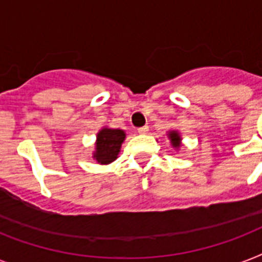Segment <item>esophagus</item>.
Segmentation results:
<instances>
[{"label": "esophagus", "instance_id": "obj_1", "mask_svg": "<svg viewBox=\"0 0 262 262\" xmlns=\"http://www.w3.org/2000/svg\"><path fill=\"white\" fill-rule=\"evenodd\" d=\"M148 130H149V127H148L147 125H145V126H143V127H139V129H137V132H139L140 135H147V133H148Z\"/></svg>", "mask_w": 262, "mask_h": 262}]
</instances>
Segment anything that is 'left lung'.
<instances>
[{
    "mask_svg": "<svg viewBox=\"0 0 262 262\" xmlns=\"http://www.w3.org/2000/svg\"><path fill=\"white\" fill-rule=\"evenodd\" d=\"M167 137L171 143V147L174 148L175 151H179V148L182 147V137L178 130H168Z\"/></svg>",
    "mask_w": 262,
    "mask_h": 262,
    "instance_id": "1",
    "label": "left lung"
}]
</instances>
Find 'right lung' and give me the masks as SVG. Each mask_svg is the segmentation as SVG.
<instances>
[{
	"label": "right lung",
	"instance_id": "right-lung-1",
	"mask_svg": "<svg viewBox=\"0 0 262 262\" xmlns=\"http://www.w3.org/2000/svg\"><path fill=\"white\" fill-rule=\"evenodd\" d=\"M126 133L122 129L104 126L98 132L92 159L99 164H110L118 158Z\"/></svg>",
	"mask_w": 262,
	"mask_h": 262
}]
</instances>
